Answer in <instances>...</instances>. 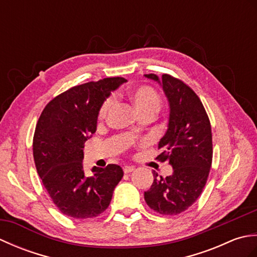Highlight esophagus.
Listing matches in <instances>:
<instances>
[{
    "mask_svg": "<svg viewBox=\"0 0 257 257\" xmlns=\"http://www.w3.org/2000/svg\"><path fill=\"white\" fill-rule=\"evenodd\" d=\"M135 170V167H133V166H124L123 167V172L124 173H130V172H133Z\"/></svg>",
    "mask_w": 257,
    "mask_h": 257,
    "instance_id": "34e87169",
    "label": "esophagus"
}]
</instances>
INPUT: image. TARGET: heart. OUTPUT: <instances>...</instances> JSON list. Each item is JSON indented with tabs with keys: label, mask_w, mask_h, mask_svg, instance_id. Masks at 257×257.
Here are the masks:
<instances>
[{
	"label": "heart",
	"mask_w": 257,
	"mask_h": 257,
	"mask_svg": "<svg viewBox=\"0 0 257 257\" xmlns=\"http://www.w3.org/2000/svg\"><path fill=\"white\" fill-rule=\"evenodd\" d=\"M130 99L135 105L137 111L143 116L146 113L156 114L160 109L161 99L158 92L149 86H140L130 91ZM112 105V99L108 98L102 102L98 111V119L103 120Z\"/></svg>",
	"instance_id": "1"
}]
</instances>
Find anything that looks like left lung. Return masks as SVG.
<instances>
[{"label": "left lung", "mask_w": 257, "mask_h": 257, "mask_svg": "<svg viewBox=\"0 0 257 257\" xmlns=\"http://www.w3.org/2000/svg\"><path fill=\"white\" fill-rule=\"evenodd\" d=\"M162 86L168 98V129L159 141L162 150L157 159L169 161L171 176L158 177L145 192L150 209L162 215H177L188 210L202 193L212 165L211 123L198 95L182 80L163 74L145 75Z\"/></svg>", "instance_id": "obj_1"}]
</instances>
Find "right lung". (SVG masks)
<instances>
[{"mask_svg":"<svg viewBox=\"0 0 257 257\" xmlns=\"http://www.w3.org/2000/svg\"><path fill=\"white\" fill-rule=\"evenodd\" d=\"M125 81L109 77L72 87L48 102L38 118L33 138L36 170L54 204L69 217L101 214L123 176L117 165L94 167L92 176H86L83 148L96 133L102 102Z\"/></svg>","mask_w":257,"mask_h":257,"instance_id":"right-lung-1","label":"right lung"}]
</instances>
